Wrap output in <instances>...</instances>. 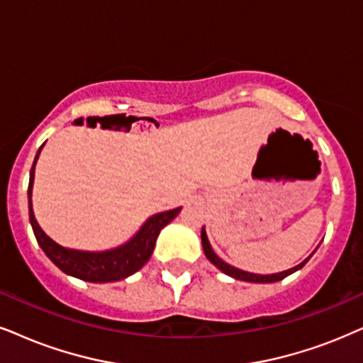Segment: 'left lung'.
Segmentation results:
<instances>
[{
    "mask_svg": "<svg viewBox=\"0 0 363 363\" xmlns=\"http://www.w3.org/2000/svg\"><path fill=\"white\" fill-rule=\"evenodd\" d=\"M201 242H203V250H204L206 258H208L211 263H213L216 268L219 269V272H223L224 274H228V277H231L235 279H241V281H250V283H274V281H279V279L290 277L291 273H295V272H298V269L303 268V266L306 264V261L311 258V255H310L305 261H301L300 264H296V266H293V268L286 269V272H279V273H273V274H258V273L242 272V269L235 268V266L228 264L226 261H223L221 258H219V256L214 253L213 247H211V242L208 240V235H206L204 226H203V229H201ZM313 253H315V251H313Z\"/></svg>",
    "mask_w": 363,
    "mask_h": 363,
    "instance_id": "1",
    "label": "left lung"
}]
</instances>
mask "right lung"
Wrapping results in <instances>:
<instances>
[{"instance_id": "obj_1", "label": "right lung", "mask_w": 363, "mask_h": 363, "mask_svg": "<svg viewBox=\"0 0 363 363\" xmlns=\"http://www.w3.org/2000/svg\"><path fill=\"white\" fill-rule=\"evenodd\" d=\"M43 145H41L38 152H36L33 166H31L30 171L28 211L35 238L36 241H38L41 250L45 251V255H47L50 261H52L57 268L62 269L65 274H70L73 278L84 279V281L90 283L121 281V279H125L127 277H130V274L139 272L142 266L147 263L150 255H152L155 240H157L160 229L166 228L167 224L181 213L182 208L164 211V213L150 216L130 240L125 241L121 246L112 247V250L82 251L58 245V242H55L52 238L40 228V224L36 223L33 203H31V192H33L35 181V166Z\"/></svg>"}]
</instances>
